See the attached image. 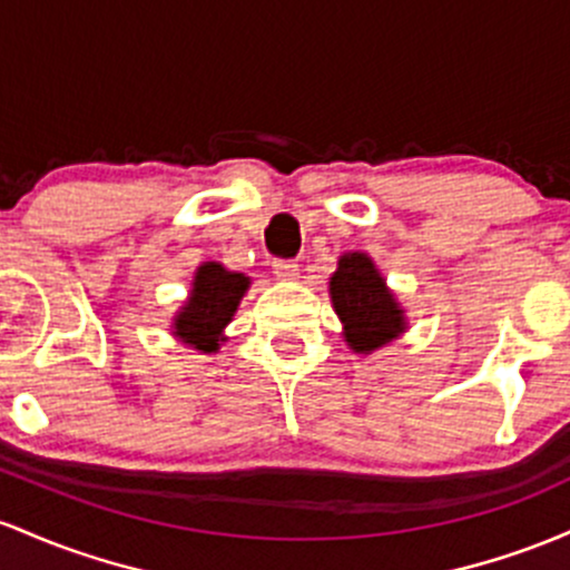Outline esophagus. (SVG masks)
Returning <instances> with one entry per match:
<instances>
[{
  "label": "esophagus",
  "mask_w": 570,
  "mask_h": 570,
  "mask_svg": "<svg viewBox=\"0 0 570 570\" xmlns=\"http://www.w3.org/2000/svg\"><path fill=\"white\" fill-rule=\"evenodd\" d=\"M274 277H277L279 283H296L298 264L296 261H274Z\"/></svg>",
  "instance_id": "obj_1"
}]
</instances>
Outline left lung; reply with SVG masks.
I'll return each instance as SVG.
<instances>
[{"mask_svg":"<svg viewBox=\"0 0 570 570\" xmlns=\"http://www.w3.org/2000/svg\"><path fill=\"white\" fill-rule=\"evenodd\" d=\"M328 293L342 323V338L355 355L376 353L409 331L406 309L368 253L350 250L338 255Z\"/></svg>","mask_w":570,"mask_h":570,"instance_id":"obj_1","label":"left lung"}]
</instances>
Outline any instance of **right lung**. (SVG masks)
Masks as SVG:
<instances>
[{
  "mask_svg": "<svg viewBox=\"0 0 570 570\" xmlns=\"http://www.w3.org/2000/svg\"><path fill=\"white\" fill-rule=\"evenodd\" d=\"M250 291V277L242 272H228L217 261H204L196 266L190 279L188 298L171 317V336L185 347L213 355L226 342V328L232 323L242 298Z\"/></svg>",
  "mask_w": 570,
  "mask_h": 570,
  "instance_id": "obj_1",
  "label": "right lung"
}]
</instances>
